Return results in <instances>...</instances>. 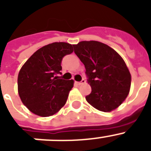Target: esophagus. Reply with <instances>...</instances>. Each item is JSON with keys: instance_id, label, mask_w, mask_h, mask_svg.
<instances>
[{"instance_id": "obj_1", "label": "esophagus", "mask_w": 151, "mask_h": 151, "mask_svg": "<svg viewBox=\"0 0 151 151\" xmlns=\"http://www.w3.org/2000/svg\"><path fill=\"white\" fill-rule=\"evenodd\" d=\"M85 83V79H82V81L81 82H77V84H78V85H82V84Z\"/></svg>"}]
</instances>
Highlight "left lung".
Returning <instances> with one entry per match:
<instances>
[{"mask_svg": "<svg viewBox=\"0 0 151 151\" xmlns=\"http://www.w3.org/2000/svg\"><path fill=\"white\" fill-rule=\"evenodd\" d=\"M73 47L85 65L87 81L91 87L86 101L100 111L115 110L130 90L131 74L123 59L110 47L99 41H81Z\"/></svg>", "mask_w": 151, "mask_h": 151, "instance_id": "obj_1", "label": "left lung"}]
</instances>
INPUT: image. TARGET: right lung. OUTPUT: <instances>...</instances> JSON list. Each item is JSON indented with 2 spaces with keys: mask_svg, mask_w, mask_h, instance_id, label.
Returning a JSON list of instances; mask_svg holds the SVG:
<instances>
[{
  "mask_svg": "<svg viewBox=\"0 0 151 151\" xmlns=\"http://www.w3.org/2000/svg\"><path fill=\"white\" fill-rule=\"evenodd\" d=\"M73 45L54 42L38 49L25 63L18 76L19 95L23 104L40 116L59 111L67 101L73 80L63 79L61 63Z\"/></svg>",
  "mask_w": 151,
  "mask_h": 151,
  "instance_id": "1",
  "label": "right lung"
}]
</instances>
